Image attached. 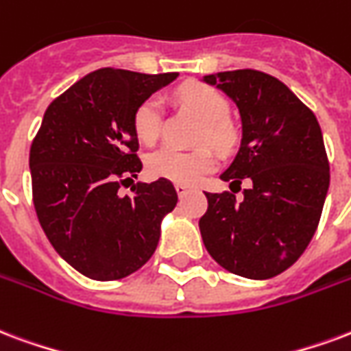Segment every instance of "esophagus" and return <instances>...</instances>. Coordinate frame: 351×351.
Instances as JSON below:
<instances>
[{
  "instance_id": "1",
  "label": "esophagus",
  "mask_w": 351,
  "mask_h": 351,
  "mask_svg": "<svg viewBox=\"0 0 351 351\" xmlns=\"http://www.w3.org/2000/svg\"><path fill=\"white\" fill-rule=\"evenodd\" d=\"M175 189L178 197H184L186 193H189V186H186V184H175Z\"/></svg>"
}]
</instances>
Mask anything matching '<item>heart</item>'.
<instances>
[{
    "mask_svg": "<svg viewBox=\"0 0 351 351\" xmlns=\"http://www.w3.org/2000/svg\"><path fill=\"white\" fill-rule=\"evenodd\" d=\"M180 100L189 110L204 121L199 143L228 147L232 143V128L227 123V98L208 85L189 83L180 89ZM134 130L137 139L145 145H152L162 130V100L150 96L134 113ZM215 167V156L212 150L199 149L193 152L162 147L147 158V171L154 178H165L176 184H195Z\"/></svg>",
    "mask_w": 351,
    "mask_h": 351,
    "instance_id": "1",
    "label": "heart"
}]
</instances>
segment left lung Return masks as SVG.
Returning <instances> with one entry per match:
<instances>
[{"label":"left lung","instance_id":"1","mask_svg":"<svg viewBox=\"0 0 351 351\" xmlns=\"http://www.w3.org/2000/svg\"><path fill=\"white\" fill-rule=\"evenodd\" d=\"M236 104L241 141L221 180H251L243 199L206 193L199 221L204 247L221 268L247 279H271L294 264L313 240L329 189L320 124L277 77L228 70L202 77Z\"/></svg>","mask_w":351,"mask_h":351}]
</instances>
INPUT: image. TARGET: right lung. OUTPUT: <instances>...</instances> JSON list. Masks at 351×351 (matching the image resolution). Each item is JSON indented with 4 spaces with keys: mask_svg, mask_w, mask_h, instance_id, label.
Masks as SVG:
<instances>
[{
    "mask_svg": "<svg viewBox=\"0 0 351 351\" xmlns=\"http://www.w3.org/2000/svg\"><path fill=\"white\" fill-rule=\"evenodd\" d=\"M178 72L100 69L76 82L44 113L29 152L33 202L59 256L95 281H115L154 255L175 186L158 178L121 184L143 169L134 113Z\"/></svg>",
    "mask_w": 351,
    "mask_h": 351,
    "instance_id": "right-lung-1",
    "label": "right lung"
}]
</instances>
